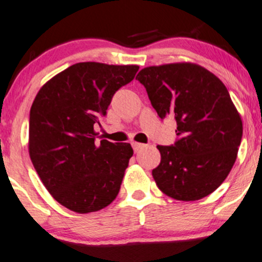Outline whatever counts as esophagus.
<instances>
[{"label":"esophagus","mask_w":262,"mask_h":262,"mask_svg":"<svg viewBox=\"0 0 262 262\" xmlns=\"http://www.w3.org/2000/svg\"><path fill=\"white\" fill-rule=\"evenodd\" d=\"M132 147H134L135 152H139L140 149L145 148L146 145H143V143H139V142H134V143H132Z\"/></svg>","instance_id":"1"}]
</instances>
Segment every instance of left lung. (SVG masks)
Masks as SVG:
<instances>
[{"label":"left lung","mask_w":262,"mask_h":262,"mask_svg":"<svg viewBox=\"0 0 262 262\" xmlns=\"http://www.w3.org/2000/svg\"><path fill=\"white\" fill-rule=\"evenodd\" d=\"M136 79L158 116L177 121V142L157 146L161 162L152 170L157 187L177 201L209 195L230 173L243 137L242 116L225 85L188 61L143 68Z\"/></svg>","instance_id":"8db88e82"}]
</instances>
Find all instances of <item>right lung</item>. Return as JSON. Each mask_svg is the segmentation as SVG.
<instances>
[{
    "instance_id": "obj_1",
    "label": "right lung",
    "mask_w": 262,
    "mask_h": 262,
    "mask_svg": "<svg viewBox=\"0 0 262 262\" xmlns=\"http://www.w3.org/2000/svg\"><path fill=\"white\" fill-rule=\"evenodd\" d=\"M139 66L84 61L49 79L29 114L28 152L40 181L63 207L79 214L107 207L134 155L130 143H95L94 125Z\"/></svg>"
}]
</instances>
